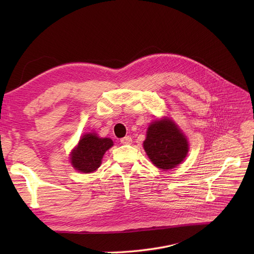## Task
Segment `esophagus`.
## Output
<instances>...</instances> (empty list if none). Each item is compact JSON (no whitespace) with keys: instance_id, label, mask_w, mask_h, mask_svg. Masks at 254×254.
I'll return each instance as SVG.
<instances>
[{"instance_id":"esophagus-1","label":"esophagus","mask_w":254,"mask_h":254,"mask_svg":"<svg viewBox=\"0 0 254 254\" xmlns=\"http://www.w3.org/2000/svg\"><path fill=\"white\" fill-rule=\"evenodd\" d=\"M121 143H122L123 145H129V144H131V143H132L131 136L127 135V136H125V137H123V139H121Z\"/></svg>"}]
</instances>
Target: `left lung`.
<instances>
[{
    "instance_id": "obj_1",
    "label": "left lung",
    "mask_w": 254,
    "mask_h": 254,
    "mask_svg": "<svg viewBox=\"0 0 254 254\" xmlns=\"http://www.w3.org/2000/svg\"><path fill=\"white\" fill-rule=\"evenodd\" d=\"M146 133L144 149L158 168L172 170L186 159L189 152L187 136L170 118L152 122Z\"/></svg>"
}]
</instances>
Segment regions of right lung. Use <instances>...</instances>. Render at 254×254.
Returning a JSON list of instances; mask_svg holds the SVG:
<instances>
[{"mask_svg":"<svg viewBox=\"0 0 254 254\" xmlns=\"http://www.w3.org/2000/svg\"><path fill=\"white\" fill-rule=\"evenodd\" d=\"M112 146L113 142L109 137H99L96 133L82 135L71 152L72 166L80 173H93L101 166L105 152Z\"/></svg>","mask_w":254,"mask_h":254,"instance_id":"obj_1","label":"right lung"}]
</instances>
